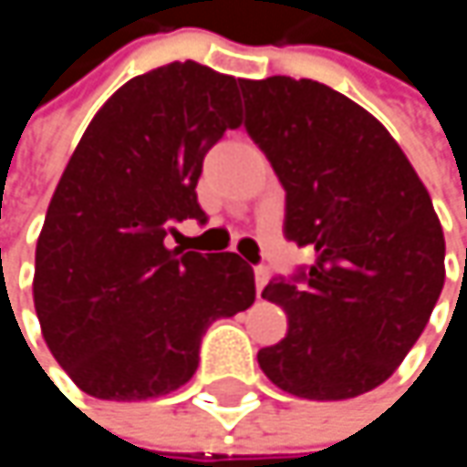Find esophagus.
Instances as JSON below:
<instances>
[{"label":"esophagus","mask_w":467,"mask_h":467,"mask_svg":"<svg viewBox=\"0 0 467 467\" xmlns=\"http://www.w3.org/2000/svg\"><path fill=\"white\" fill-rule=\"evenodd\" d=\"M254 281H256V292L262 295V289H265V286H267V281H270V270H267L265 265L254 267Z\"/></svg>","instance_id":"1"}]
</instances>
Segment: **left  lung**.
Here are the masks:
<instances>
[{"mask_svg":"<svg viewBox=\"0 0 467 467\" xmlns=\"http://www.w3.org/2000/svg\"><path fill=\"white\" fill-rule=\"evenodd\" d=\"M245 130L284 192V234L308 270L270 281L286 337L259 348L262 373L306 400H348L384 384L443 289V230L417 170L357 102L317 80H240Z\"/></svg>","mask_w":467,"mask_h":467,"instance_id":"8db88e82","label":"left lung"}]
</instances>
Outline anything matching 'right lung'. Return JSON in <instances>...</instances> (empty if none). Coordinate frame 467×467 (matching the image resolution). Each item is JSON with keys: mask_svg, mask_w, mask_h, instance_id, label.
Segmentation results:
<instances>
[{"mask_svg": "<svg viewBox=\"0 0 467 467\" xmlns=\"http://www.w3.org/2000/svg\"><path fill=\"white\" fill-rule=\"evenodd\" d=\"M240 127L233 75L172 61L124 83L91 119L47 205L35 254V311L50 354L99 400L183 387L200 340L245 311L254 270L233 251L170 248L205 211V153Z\"/></svg>", "mask_w": 467, "mask_h": 467, "instance_id": "1", "label": "right lung"}]
</instances>
